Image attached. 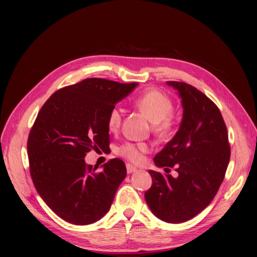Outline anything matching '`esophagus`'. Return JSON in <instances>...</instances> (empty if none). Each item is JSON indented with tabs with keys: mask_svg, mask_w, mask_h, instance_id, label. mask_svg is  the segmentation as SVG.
I'll list each match as a JSON object with an SVG mask.
<instances>
[{
	"mask_svg": "<svg viewBox=\"0 0 257 257\" xmlns=\"http://www.w3.org/2000/svg\"><path fill=\"white\" fill-rule=\"evenodd\" d=\"M136 170H137V168L135 166H133L132 164H126V172H127V174L135 173Z\"/></svg>",
	"mask_w": 257,
	"mask_h": 257,
	"instance_id": "1",
	"label": "esophagus"
}]
</instances>
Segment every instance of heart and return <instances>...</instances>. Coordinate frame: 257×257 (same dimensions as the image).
Listing matches in <instances>:
<instances>
[{"mask_svg":"<svg viewBox=\"0 0 257 257\" xmlns=\"http://www.w3.org/2000/svg\"><path fill=\"white\" fill-rule=\"evenodd\" d=\"M135 106L153 123V130L158 135L167 137L174 133L177 125L176 116L173 113L174 102L165 92L158 89L148 90L135 99ZM121 121L122 109L113 107L108 114V128L116 131L121 125ZM148 151L149 146L147 144L130 142L124 143L116 150L121 157L134 163L141 162Z\"/></svg>","mask_w":257,"mask_h":257,"instance_id":"heart-1","label":"heart"}]
</instances>
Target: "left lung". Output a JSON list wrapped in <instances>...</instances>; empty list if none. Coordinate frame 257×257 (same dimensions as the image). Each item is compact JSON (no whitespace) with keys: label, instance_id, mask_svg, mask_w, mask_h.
Returning a JSON list of instances; mask_svg holds the SVG:
<instances>
[{"label":"left lung","instance_id":"1","mask_svg":"<svg viewBox=\"0 0 257 257\" xmlns=\"http://www.w3.org/2000/svg\"><path fill=\"white\" fill-rule=\"evenodd\" d=\"M179 92L183 107L180 128L154 158L158 167H176L178 177L149 170L151 188L145 193L155 216L182 223L197 215L220 189L230 159L227 128L217 106L193 85L167 81Z\"/></svg>","mask_w":257,"mask_h":257}]
</instances>
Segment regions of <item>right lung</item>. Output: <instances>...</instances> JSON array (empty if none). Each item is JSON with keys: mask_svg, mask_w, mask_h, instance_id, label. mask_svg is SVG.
I'll return each instance as SVG.
<instances>
[{"mask_svg": "<svg viewBox=\"0 0 257 257\" xmlns=\"http://www.w3.org/2000/svg\"><path fill=\"white\" fill-rule=\"evenodd\" d=\"M137 84L88 78L54 92L38 112L27 145L31 178L45 203L66 222L92 224L110 209L126 177L125 164L112 159L98 172L84 157L109 148L108 114Z\"/></svg>", "mask_w": 257, "mask_h": 257, "instance_id": "obj_1", "label": "right lung"}]
</instances>
